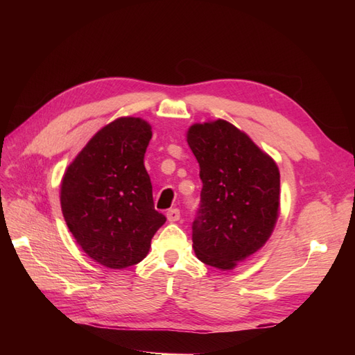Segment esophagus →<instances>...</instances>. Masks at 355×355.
<instances>
[{
  "label": "esophagus",
  "instance_id": "1",
  "mask_svg": "<svg viewBox=\"0 0 355 355\" xmlns=\"http://www.w3.org/2000/svg\"><path fill=\"white\" fill-rule=\"evenodd\" d=\"M166 216H167L168 222H178L180 219V210L179 209H170V210H167Z\"/></svg>",
  "mask_w": 355,
  "mask_h": 355
}]
</instances>
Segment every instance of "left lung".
<instances>
[{
  "instance_id": "obj_1",
  "label": "left lung",
  "mask_w": 355,
  "mask_h": 355,
  "mask_svg": "<svg viewBox=\"0 0 355 355\" xmlns=\"http://www.w3.org/2000/svg\"><path fill=\"white\" fill-rule=\"evenodd\" d=\"M188 145L202 182L192 247L206 265L232 270L270 239L280 206V171L228 121L194 124Z\"/></svg>"
}]
</instances>
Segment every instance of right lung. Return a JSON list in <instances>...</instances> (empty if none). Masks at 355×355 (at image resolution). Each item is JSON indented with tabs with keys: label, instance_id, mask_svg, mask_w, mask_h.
<instances>
[{
	"label": "right lung",
	"instance_id": "add662e5",
	"mask_svg": "<svg viewBox=\"0 0 355 355\" xmlns=\"http://www.w3.org/2000/svg\"><path fill=\"white\" fill-rule=\"evenodd\" d=\"M151 136L141 118H118L90 139L62 179V213L73 239L112 270L141 262L166 222L154 209L144 164Z\"/></svg>",
	"mask_w": 355,
	"mask_h": 355
}]
</instances>
